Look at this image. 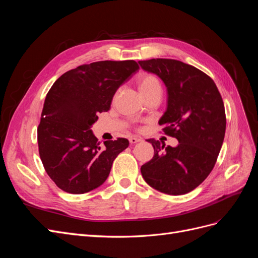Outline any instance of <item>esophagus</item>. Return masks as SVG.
Wrapping results in <instances>:
<instances>
[{"instance_id":"34e87169","label":"esophagus","mask_w":258,"mask_h":258,"mask_svg":"<svg viewBox=\"0 0 258 258\" xmlns=\"http://www.w3.org/2000/svg\"><path fill=\"white\" fill-rule=\"evenodd\" d=\"M141 141H142V139L141 138H137V137H131L129 139L130 144H136V143H139V142H141Z\"/></svg>"}]
</instances>
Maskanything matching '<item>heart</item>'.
<instances>
[{
  "label": "heart",
  "instance_id": "heart-1",
  "mask_svg": "<svg viewBox=\"0 0 258 258\" xmlns=\"http://www.w3.org/2000/svg\"><path fill=\"white\" fill-rule=\"evenodd\" d=\"M136 85L139 93L144 99L153 92L160 91V83L157 77L150 73H141L136 77Z\"/></svg>",
  "mask_w": 258,
  "mask_h": 258
}]
</instances>
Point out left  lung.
Returning <instances> with one entry per match:
<instances>
[{
    "label": "left lung",
    "mask_w": 258,
    "mask_h": 258,
    "mask_svg": "<svg viewBox=\"0 0 258 258\" xmlns=\"http://www.w3.org/2000/svg\"><path fill=\"white\" fill-rule=\"evenodd\" d=\"M139 64L165 83L168 106L159 124L178 141L175 147H165L148 139L154 157L141 167L142 176L163 194H187L208 177L222 148L226 130L222 96L210 76L182 61L151 59Z\"/></svg>",
    "instance_id": "8db88e82"
}]
</instances>
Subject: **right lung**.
<instances>
[{
  "label": "right lung",
  "mask_w": 258,
  "mask_h": 258,
  "mask_svg": "<svg viewBox=\"0 0 258 258\" xmlns=\"http://www.w3.org/2000/svg\"><path fill=\"white\" fill-rule=\"evenodd\" d=\"M139 69L134 60L92 62L70 70L51 86L37 143L46 172L60 189L84 194L97 188L110 174L117 155L128 147L123 138L100 144L90 128Z\"/></svg>",
  "instance_id": "right-lung-1"
}]
</instances>
